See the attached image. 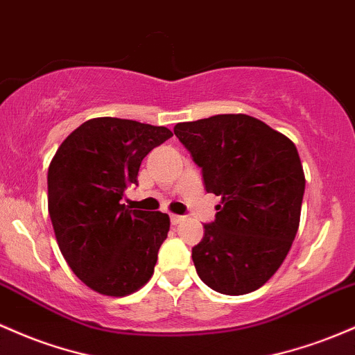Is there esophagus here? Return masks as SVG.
<instances>
[{"mask_svg":"<svg viewBox=\"0 0 355 355\" xmlns=\"http://www.w3.org/2000/svg\"><path fill=\"white\" fill-rule=\"evenodd\" d=\"M184 219H185L184 216H177V214H171V216H170V220H171V224H173V225L180 224V222Z\"/></svg>","mask_w":355,"mask_h":355,"instance_id":"1","label":"esophagus"}]
</instances>
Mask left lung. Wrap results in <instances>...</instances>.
<instances>
[{"label":"left lung","instance_id":"left-lung-1","mask_svg":"<svg viewBox=\"0 0 355 355\" xmlns=\"http://www.w3.org/2000/svg\"><path fill=\"white\" fill-rule=\"evenodd\" d=\"M173 133L200 166L205 190L222 198L192 248L197 275L224 295L258 290L298 231L305 175L297 146L248 114L178 123Z\"/></svg>","mask_w":355,"mask_h":355}]
</instances>
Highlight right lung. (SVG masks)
I'll return each instance as SVG.
<instances>
[{"label":"right lung","instance_id":"right-lung-1","mask_svg":"<svg viewBox=\"0 0 355 355\" xmlns=\"http://www.w3.org/2000/svg\"><path fill=\"white\" fill-rule=\"evenodd\" d=\"M168 128L94 118L72 131L49 166V214L58 248L77 278L101 295L146 285L170 231L166 214L130 210L143 158L171 138Z\"/></svg>","mask_w":355,"mask_h":355}]
</instances>
